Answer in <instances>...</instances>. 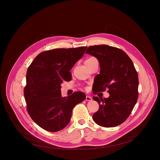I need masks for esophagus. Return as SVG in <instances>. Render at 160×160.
<instances>
[{
  "label": "esophagus",
  "mask_w": 160,
  "mask_h": 160,
  "mask_svg": "<svg viewBox=\"0 0 160 160\" xmlns=\"http://www.w3.org/2000/svg\"><path fill=\"white\" fill-rule=\"evenodd\" d=\"M86 101H92V98L90 97V96H86Z\"/></svg>",
  "instance_id": "obj_1"
}]
</instances>
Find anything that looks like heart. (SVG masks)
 <instances>
[{"label": "heart", "mask_w": 160, "mask_h": 160, "mask_svg": "<svg viewBox=\"0 0 160 160\" xmlns=\"http://www.w3.org/2000/svg\"><path fill=\"white\" fill-rule=\"evenodd\" d=\"M92 58H93V57H92Z\"/></svg>", "instance_id": "b5f03b06"}]
</instances>
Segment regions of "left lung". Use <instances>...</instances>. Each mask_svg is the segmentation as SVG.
I'll return each instance as SVG.
<instances>
[{"label": "left lung", "mask_w": 160, "mask_h": 160, "mask_svg": "<svg viewBox=\"0 0 160 160\" xmlns=\"http://www.w3.org/2000/svg\"><path fill=\"white\" fill-rule=\"evenodd\" d=\"M86 53L97 58L100 66L93 93L108 88L110 94L107 98H92L100 105L92 119L104 127L118 126L128 118L138 100L139 82L133 63L123 50L108 45L90 46Z\"/></svg>", "instance_id": "8db88e82"}]
</instances>
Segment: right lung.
I'll use <instances>...</instances> for the list:
<instances>
[{
	"instance_id": "1",
	"label": "right lung",
	"mask_w": 160,
	"mask_h": 160,
	"mask_svg": "<svg viewBox=\"0 0 160 160\" xmlns=\"http://www.w3.org/2000/svg\"><path fill=\"white\" fill-rule=\"evenodd\" d=\"M87 47L55 49L40 52L28 69L24 94L28 112L38 126L57 132L70 122L73 108L86 97L75 92L62 97L61 83L71 80L69 71Z\"/></svg>"
}]
</instances>
